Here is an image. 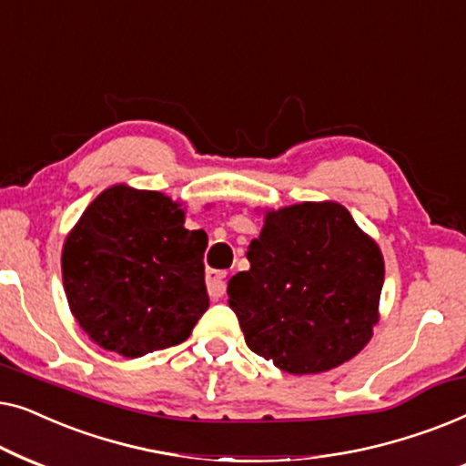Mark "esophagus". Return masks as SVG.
<instances>
[{"label": "esophagus", "instance_id": "obj_1", "mask_svg": "<svg viewBox=\"0 0 466 466\" xmlns=\"http://www.w3.org/2000/svg\"><path fill=\"white\" fill-rule=\"evenodd\" d=\"M206 284H208L209 297L220 299L222 295H225V290H227V273L225 271H212V269H209L206 273Z\"/></svg>", "mask_w": 466, "mask_h": 466}]
</instances>
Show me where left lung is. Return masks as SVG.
<instances>
[{
  "label": "left lung",
  "mask_w": 466,
  "mask_h": 466,
  "mask_svg": "<svg viewBox=\"0 0 466 466\" xmlns=\"http://www.w3.org/2000/svg\"><path fill=\"white\" fill-rule=\"evenodd\" d=\"M246 257L250 269L228 279V308L248 348L278 369L330 371L373 337L384 257L341 203L265 209Z\"/></svg>",
  "instance_id": "left-lung-1"
}]
</instances>
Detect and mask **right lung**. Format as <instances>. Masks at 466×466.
<instances>
[{
  "mask_svg": "<svg viewBox=\"0 0 466 466\" xmlns=\"http://www.w3.org/2000/svg\"><path fill=\"white\" fill-rule=\"evenodd\" d=\"M180 201L114 184L67 233L63 289L82 330L125 359L188 339L209 308L208 235L184 227Z\"/></svg>",
  "mask_w": 466,
  "mask_h": 466,
  "instance_id": "obj_1",
  "label": "right lung"
}]
</instances>
